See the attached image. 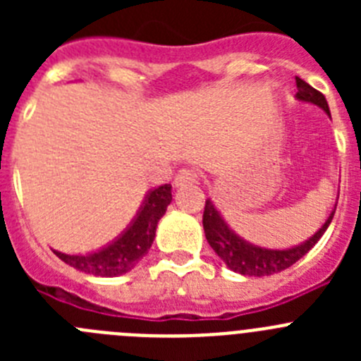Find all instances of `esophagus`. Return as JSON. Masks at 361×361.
Returning <instances> with one entry per match:
<instances>
[{
    "mask_svg": "<svg viewBox=\"0 0 361 361\" xmlns=\"http://www.w3.org/2000/svg\"><path fill=\"white\" fill-rule=\"evenodd\" d=\"M199 180V173L193 170H180L177 173V177H175L173 184L175 188H183V186H188V184H193Z\"/></svg>",
    "mask_w": 361,
    "mask_h": 361,
    "instance_id": "1",
    "label": "esophagus"
}]
</instances>
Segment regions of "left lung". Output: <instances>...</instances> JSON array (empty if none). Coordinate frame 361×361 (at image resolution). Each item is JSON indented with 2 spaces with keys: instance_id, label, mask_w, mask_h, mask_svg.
I'll list each match as a JSON object with an SVG mask.
<instances>
[{
  "instance_id": "8db88e82",
  "label": "left lung",
  "mask_w": 361,
  "mask_h": 361,
  "mask_svg": "<svg viewBox=\"0 0 361 361\" xmlns=\"http://www.w3.org/2000/svg\"><path fill=\"white\" fill-rule=\"evenodd\" d=\"M296 99L302 103L314 104V106L322 108V110L331 117L329 104L325 101L324 94L314 90L311 85L304 81V79L296 78ZM336 206L333 212L329 213L327 220L324 222L320 229H318L312 237L302 242L298 245H291L286 250H269V247H262V245H255L251 242L244 240L240 235L233 231L224 220V216L220 215L219 209L215 208V204L212 199L206 200L202 215V226L208 244L212 245L213 251L220 257V260L226 264L231 271L244 276H269L280 273V271L288 269L293 264L298 262L300 258L307 255L311 247L317 244L325 233V229L329 228L331 220H333Z\"/></svg>"
}]
</instances>
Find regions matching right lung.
I'll return each mask as SVG.
<instances>
[{
	"instance_id": "right-lung-1",
	"label": "right lung",
	"mask_w": 361,
	"mask_h": 361,
	"mask_svg": "<svg viewBox=\"0 0 361 361\" xmlns=\"http://www.w3.org/2000/svg\"><path fill=\"white\" fill-rule=\"evenodd\" d=\"M171 202V184H162L146 193L141 208L133 216L130 226L121 233L116 240L97 251L85 255H66L61 251L54 253L63 262L78 271L94 276H119L132 271L152 247L155 231L161 216Z\"/></svg>"
}]
</instances>
